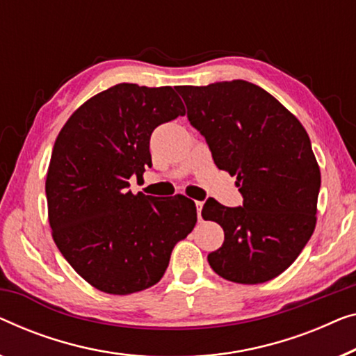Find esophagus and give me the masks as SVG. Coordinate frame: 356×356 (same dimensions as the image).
I'll return each instance as SVG.
<instances>
[{"label":"esophagus","instance_id":"1","mask_svg":"<svg viewBox=\"0 0 356 356\" xmlns=\"http://www.w3.org/2000/svg\"><path fill=\"white\" fill-rule=\"evenodd\" d=\"M202 207H204V202H200V200H195V209H197L199 221H202V215H200V212H202Z\"/></svg>","mask_w":356,"mask_h":356}]
</instances>
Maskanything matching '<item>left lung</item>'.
<instances>
[{"label": "left lung", "mask_w": 356, "mask_h": 356, "mask_svg": "<svg viewBox=\"0 0 356 356\" xmlns=\"http://www.w3.org/2000/svg\"><path fill=\"white\" fill-rule=\"evenodd\" d=\"M188 120L207 141L215 165L236 177L242 207L210 197L202 218L225 231L209 254L216 275L260 284L287 270L316 225L321 173L305 128L270 92L245 80L179 86Z\"/></svg>", "instance_id": "8db88e82"}]
</instances>
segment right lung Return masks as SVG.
I'll return each instance as SVG.
<instances>
[{
  "mask_svg": "<svg viewBox=\"0 0 356 356\" xmlns=\"http://www.w3.org/2000/svg\"><path fill=\"white\" fill-rule=\"evenodd\" d=\"M178 115L184 106L172 86L118 83L80 106L58 135L46 175L53 239L96 289L127 296L157 284L195 226L194 200L128 189L152 165V131Z\"/></svg>",
  "mask_w": 356,
  "mask_h": 356,
  "instance_id": "1",
  "label": "right lung"
}]
</instances>
